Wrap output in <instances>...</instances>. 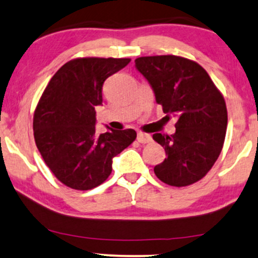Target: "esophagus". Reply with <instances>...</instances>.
Instances as JSON below:
<instances>
[{"label": "esophagus", "instance_id": "1", "mask_svg": "<svg viewBox=\"0 0 258 258\" xmlns=\"http://www.w3.org/2000/svg\"><path fill=\"white\" fill-rule=\"evenodd\" d=\"M138 141L140 142V144H149V142L152 141V138L151 135L148 134H144V133H139L138 134Z\"/></svg>", "mask_w": 258, "mask_h": 258}]
</instances>
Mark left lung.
Here are the masks:
<instances>
[{"mask_svg":"<svg viewBox=\"0 0 258 258\" xmlns=\"http://www.w3.org/2000/svg\"><path fill=\"white\" fill-rule=\"evenodd\" d=\"M135 67L166 117L177 118L173 135H153L167 155L154 173L168 185H190L205 177L220 155L227 129L224 97L199 63L183 57H139Z\"/></svg>","mask_w":258,"mask_h":258,"instance_id":"left-lung-1","label":"left lung"}]
</instances>
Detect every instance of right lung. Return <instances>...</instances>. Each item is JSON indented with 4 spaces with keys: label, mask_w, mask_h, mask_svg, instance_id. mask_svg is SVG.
<instances>
[{
    "label": "right lung",
    "mask_w": 258,
    "mask_h": 258,
    "mask_svg": "<svg viewBox=\"0 0 258 258\" xmlns=\"http://www.w3.org/2000/svg\"><path fill=\"white\" fill-rule=\"evenodd\" d=\"M129 58H76L57 71L41 94L33 117L36 145L57 179L75 190L100 185L112 159L136 139L133 129L95 133V106L103 85Z\"/></svg>",
    "instance_id": "obj_1"
}]
</instances>
